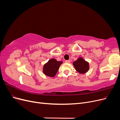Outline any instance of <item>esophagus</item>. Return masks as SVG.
Instances as JSON below:
<instances>
[{"label":"esophagus","instance_id":"obj_1","mask_svg":"<svg viewBox=\"0 0 120 120\" xmlns=\"http://www.w3.org/2000/svg\"><path fill=\"white\" fill-rule=\"evenodd\" d=\"M66 63H68V64L70 63V60H66Z\"/></svg>","mask_w":120,"mask_h":120}]
</instances>
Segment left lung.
Segmentation results:
<instances>
[{
	"mask_svg": "<svg viewBox=\"0 0 120 120\" xmlns=\"http://www.w3.org/2000/svg\"><path fill=\"white\" fill-rule=\"evenodd\" d=\"M75 70L82 74H85L89 70V64L82 57H79L77 60L73 62Z\"/></svg>",
	"mask_w": 120,
	"mask_h": 120,
	"instance_id": "1",
	"label": "left lung"
}]
</instances>
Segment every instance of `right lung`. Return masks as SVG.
I'll return each instance as SVG.
<instances>
[{"mask_svg":"<svg viewBox=\"0 0 120 120\" xmlns=\"http://www.w3.org/2000/svg\"><path fill=\"white\" fill-rule=\"evenodd\" d=\"M63 61H57L56 59H52L45 64L43 67V72L45 75L49 77H54L59 70Z\"/></svg>","mask_w":120,"mask_h":120,"instance_id":"1","label":"right lung"}]
</instances>
